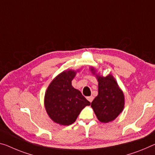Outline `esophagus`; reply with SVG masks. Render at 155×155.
Masks as SVG:
<instances>
[{"mask_svg": "<svg viewBox=\"0 0 155 155\" xmlns=\"http://www.w3.org/2000/svg\"><path fill=\"white\" fill-rule=\"evenodd\" d=\"M87 100L88 101H89L90 102H91L92 101H93V100H94V96H89V97H87Z\"/></svg>", "mask_w": 155, "mask_h": 155, "instance_id": "esophagus-1", "label": "esophagus"}]
</instances>
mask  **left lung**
I'll use <instances>...</instances> for the list:
<instances>
[{
	"label": "left lung",
	"instance_id": "1",
	"mask_svg": "<svg viewBox=\"0 0 155 155\" xmlns=\"http://www.w3.org/2000/svg\"><path fill=\"white\" fill-rule=\"evenodd\" d=\"M93 73H95L91 68ZM98 81V95L91 102V107L98 120L108 123L115 119L124 107V95L111 75L96 76Z\"/></svg>",
	"mask_w": 155,
	"mask_h": 155
}]
</instances>
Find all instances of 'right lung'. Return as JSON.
I'll list each match as a JSON object with an SVG mask.
<instances>
[{"label":"right lung","mask_w":155,"mask_h":155,"mask_svg":"<svg viewBox=\"0 0 155 155\" xmlns=\"http://www.w3.org/2000/svg\"><path fill=\"white\" fill-rule=\"evenodd\" d=\"M75 75L74 71H64L50 84L45 94L48 114L54 122L62 125L74 123L82 109L91 104L71 85Z\"/></svg>","instance_id":"add662e5"}]
</instances>
